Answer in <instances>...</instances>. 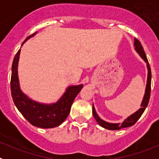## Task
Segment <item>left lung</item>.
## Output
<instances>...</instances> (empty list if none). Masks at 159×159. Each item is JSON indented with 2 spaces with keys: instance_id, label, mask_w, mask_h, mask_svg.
<instances>
[{
  "instance_id": "obj_1",
  "label": "left lung",
  "mask_w": 159,
  "mask_h": 159,
  "mask_svg": "<svg viewBox=\"0 0 159 159\" xmlns=\"http://www.w3.org/2000/svg\"><path fill=\"white\" fill-rule=\"evenodd\" d=\"M134 47H135V50L137 51V52L140 55V57H141L144 60V61L147 63V69H148L147 87H146L145 95H144L143 102H142L141 108H140L139 111H137L136 112H134L133 115L129 116L127 119H125L124 122L121 124V123H107V122L103 121L102 119H101L98 116L97 113L95 112V107H94L93 106L92 107V114H93L94 118H95V120L97 121V123H99L101 127H102L105 129H107V130H120V129L124 128V127H130V126H133V125L138 121V119L141 117V116L143 115L144 111H145L146 107H147V104H148V102H149V99H150V96H151V67H150L148 60H147V56H146L145 52H144V50H143V46H142L141 43H140L139 40H138V39H136V38H134Z\"/></svg>"
}]
</instances>
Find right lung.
Returning <instances> with one entry per match:
<instances>
[{
	"label": "right lung",
	"mask_w": 159,
	"mask_h": 159,
	"mask_svg": "<svg viewBox=\"0 0 159 159\" xmlns=\"http://www.w3.org/2000/svg\"><path fill=\"white\" fill-rule=\"evenodd\" d=\"M35 34L36 32L28 36L22 44ZM20 52V50L16 52L12 65L10 87L14 103L22 116L35 127L40 128H53L58 127L69 115L71 104L83 88V84L69 87L60 100L55 103L43 104L32 100L21 92L19 86L17 65Z\"/></svg>",
	"instance_id": "1"
}]
</instances>
